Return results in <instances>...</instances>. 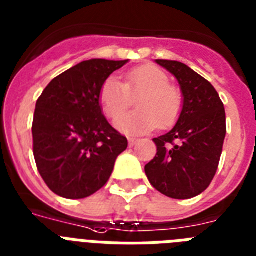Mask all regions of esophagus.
I'll return each mask as SVG.
<instances>
[{
  "label": "esophagus",
  "instance_id": "1",
  "mask_svg": "<svg viewBox=\"0 0 256 256\" xmlns=\"http://www.w3.org/2000/svg\"><path fill=\"white\" fill-rule=\"evenodd\" d=\"M128 142H130V146H133L134 144L138 142V138H136V137H128Z\"/></svg>",
  "mask_w": 256,
  "mask_h": 256
}]
</instances>
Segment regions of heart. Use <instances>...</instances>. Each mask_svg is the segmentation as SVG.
I'll use <instances>...</instances> for the list:
<instances>
[{"instance_id":"obj_1","label":"heart","mask_w":256,"mask_h":256,"mask_svg":"<svg viewBox=\"0 0 256 256\" xmlns=\"http://www.w3.org/2000/svg\"><path fill=\"white\" fill-rule=\"evenodd\" d=\"M168 76L154 65H141L126 74V84L115 77L107 78L99 90L103 112L116 119L130 106V96L140 95L136 102L137 112L122 116L116 126L126 133L148 132L166 128L178 119L183 96L178 88L168 84Z\"/></svg>"}]
</instances>
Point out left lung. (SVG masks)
Segmentation results:
<instances>
[{
    "label": "left lung",
    "instance_id": "1",
    "mask_svg": "<svg viewBox=\"0 0 256 256\" xmlns=\"http://www.w3.org/2000/svg\"><path fill=\"white\" fill-rule=\"evenodd\" d=\"M179 82L183 107L174 128L153 138L157 154L145 166L154 188L171 199H191L208 188L218 168L226 116L216 88L183 62L156 60Z\"/></svg>",
    "mask_w": 256,
    "mask_h": 256
}]
</instances>
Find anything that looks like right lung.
<instances>
[{"mask_svg":"<svg viewBox=\"0 0 256 256\" xmlns=\"http://www.w3.org/2000/svg\"><path fill=\"white\" fill-rule=\"evenodd\" d=\"M128 60L92 58L57 76L39 96L32 122L34 157L39 174L56 195L84 199L112 174L126 137L110 126L99 90Z\"/></svg>","mask_w":256,"mask_h":256,"instance_id":"right-lung-1","label":"right lung"}]
</instances>
